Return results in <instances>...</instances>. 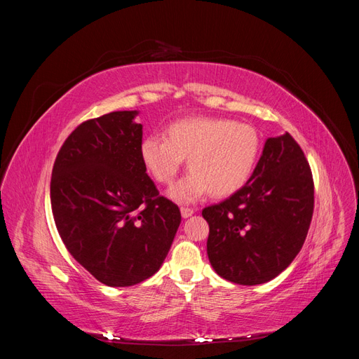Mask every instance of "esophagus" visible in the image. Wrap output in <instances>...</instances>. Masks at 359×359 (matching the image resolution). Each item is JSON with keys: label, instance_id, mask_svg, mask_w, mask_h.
Wrapping results in <instances>:
<instances>
[{"label": "esophagus", "instance_id": "obj_1", "mask_svg": "<svg viewBox=\"0 0 359 359\" xmlns=\"http://www.w3.org/2000/svg\"><path fill=\"white\" fill-rule=\"evenodd\" d=\"M193 214H194L193 208H187V206H182L181 208V215L184 217V219H189V217H191Z\"/></svg>", "mask_w": 359, "mask_h": 359}]
</instances>
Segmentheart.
I'll return each mask as SVG.
<instances>
[{
	"mask_svg": "<svg viewBox=\"0 0 359 359\" xmlns=\"http://www.w3.org/2000/svg\"><path fill=\"white\" fill-rule=\"evenodd\" d=\"M260 154L256 128L222 116H189L166 127V139L148 136L140 156L153 178L170 186L187 158L189 175L170 191L178 202L196 201L205 193L227 198L252 178Z\"/></svg>",
	"mask_w": 359,
	"mask_h": 359,
	"instance_id": "heart-1",
	"label": "heart"
}]
</instances>
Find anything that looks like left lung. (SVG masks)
<instances>
[{
    "label": "left lung",
    "instance_id": "1",
    "mask_svg": "<svg viewBox=\"0 0 359 359\" xmlns=\"http://www.w3.org/2000/svg\"><path fill=\"white\" fill-rule=\"evenodd\" d=\"M313 208V175L301 147L289 133L266 139L245 186L202 211L214 271L244 286L276 278L299 253Z\"/></svg>",
    "mask_w": 359,
    "mask_h": 359
}]
</instances>
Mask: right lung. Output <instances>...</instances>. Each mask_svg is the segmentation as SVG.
<instances>
[{"instance_id":"add662e5","label":"right lung","mask_w":359,"mask_h":359,"mask_svg":"<svg viewBox=\"0 0 359 359\" xmlns=\"http://www.w3.org/2000/svg\"><path fill=\"white\" fill-rule=\"evenodd\" d=\"M137 111L76 127L53 163L50 205L61 240L100 283L126 287L156 274L181 223L140 156Z\"/></svg>"}]
</instances>
